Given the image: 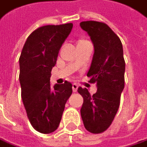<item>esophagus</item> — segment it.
Segmentation results:
<instances>
[{"label": "esophagus", "instance_id": "esophagus-1", "mask_svg": "<svg viewBox=\"0 0 147 147\" xmlns=\"http://www.w3.org/2000/svg\"><path fill=\"white\" fill-rule=\"evenodd\" d=\"M77 88H78V86H77L76 83H73V84H72V90H73L74 92H76L77 91Z\"/></svg>", "mask_w": 147, "mask_h": 147}]
</instances>
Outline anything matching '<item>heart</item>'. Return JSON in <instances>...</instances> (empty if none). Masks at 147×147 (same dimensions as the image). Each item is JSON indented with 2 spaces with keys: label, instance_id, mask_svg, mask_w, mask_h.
<instances>
[{
  "label": "heart",
  "instance_id": "obj_1",
  "mask_svg": "<svg viewBox=\"0 0 147 147\" xmlns=\"http://www.w3.org/2000/svg\"><path fill=\"white\" fill-rule=\"evenodd\" d=\"M86 42H87V40H86V39H83V38H81V39H79V40L77 41V45H82V44H84V43H86Z\"/></svg>",
  "mask_w": 147,
  "mask_h": 147
}]
</instances>
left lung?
I'll return each instance as SVG.
<instances>
[{"mask_svg":"<svg viewBox=\"0 0 147 147\" xmlns=\"http://www.w3.org/2000/svg\"><path fill=\"white\" fill-rule=\"evenodd\" d=\"M94 46V54L87 76L97 84L91 95L87 88H78L83 98L81 115L86 129L93 134L105 131L112 124L125 87V62L119 38L104 22L86 21L80 23Z\"/></svg>","mask_w":147,"mask_h":147,"instance_id":"obj_1","label":"left lung"}]
</instances>
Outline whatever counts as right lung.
<instances>
[{
	"label": "right lung",
	"instance_id": "add662e5",
	"mask_svg": "<svg viewBox=\"0 0 147 147\" xmlns=\"http://www.w3.org/2000/svg\"><path fill=\"white\" fill-rule=\"evenodd\" d=\"M72 23L43 26L28 36L19 58L21 96L28 118L34 129L54 132L60 125L72 85L50 86L51 70L55 65L62 44L72 29Z\"/></svg>",
	"mask_w": 147,
	"mask_h": 147
}]
</instances>
